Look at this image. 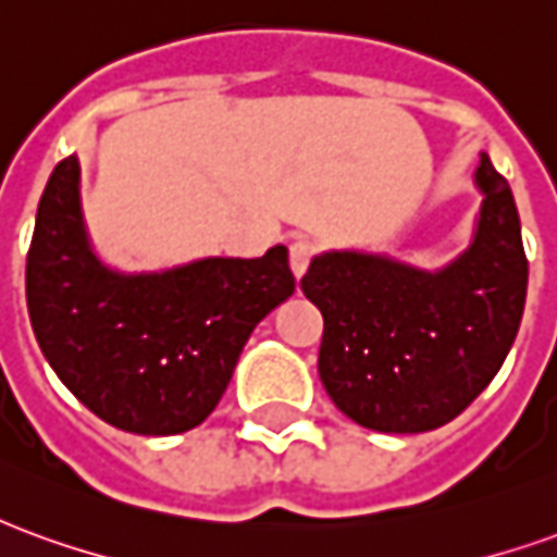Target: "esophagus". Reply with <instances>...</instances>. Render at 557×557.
<instances>
[{
  "label": "esophagus",
  "mask_w": 557,
  "mask_h": 557,
  "mask_svg": "<svg viewBox=\"0 0 557 557\" xmlns=\"http://www.w3.org/2000/svg\"><path fill=\"white\" fill-rule=\"evenodd\" d=\"M315 256V244L310 238H295L289 244V265H292V274L295 277H301L307 265H310V259Z\"/></svg>",
  "instance_id": "esophagus-1"
}]
</instances>
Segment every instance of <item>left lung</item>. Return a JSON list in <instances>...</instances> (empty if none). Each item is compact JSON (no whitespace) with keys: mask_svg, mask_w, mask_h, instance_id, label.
<instances>
[{"mask_svg":"<svg viewBox=\"0 0 557 557\" xmlns=\"http://www.w3.org/2000/svg\"><path fill=\"white\" fill-rule=\"evenodd\" d=\"M478 235L435 274L385 256H315L301 289L322 310L319 375L346 418L375 432H430L502 370L522 322L528 259L513 194L480 154Z\"/></svg>","mask_w":557,"mask_h":557,"instance_id":"8db88e82","label":"left lung"}]
</instances>
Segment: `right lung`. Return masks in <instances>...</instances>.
<instances>
[{"mask_svg":"<svg viewBox=\"0 0 557 557\" xmlns=\"http://www.w3.org/2000/svg\"><path fill=\"white\" fill-rule=\"evenodd\" d=\"M295 292L289 250L202 259L125 277L98 262L79 214V163L50 175L26 256L35 339L74 397L110 426L175 435L199 426L244 343Z\"/></svg>","mask_w":557,"mask_h":557,"instance_id":"1","label":"right lung"}]
</instances>
